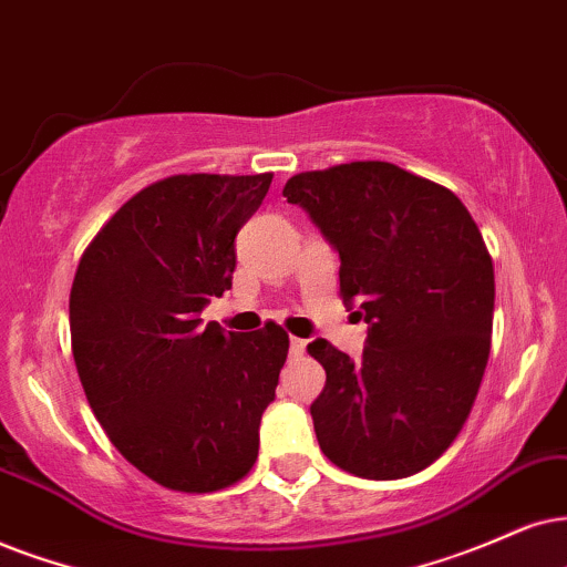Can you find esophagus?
<instances>
[{
  "label": "esophagus",
  "instance_id": "1",
  "mask_svg": "<svg viewBox=\"0 0 567 567\" xmlns=\"http://www.w3.org/2000/svg\"><path fill=\"white\" fill-rule=\"evenodd\" d=\"M290 353L292 355H303L306 353V340H300V337H290Z\"/></svg>",
  "mask_w": 567,
  "mask_h": 567
}]
</instances>
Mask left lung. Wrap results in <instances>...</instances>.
Segmentation results:
<instances>
[{
	"label": "left lung",
	"mask_w": 567,
	"mask_h": 567,
	"mask_svg": "<svg viewBox=\"0 0 567 567\" xmlns=\"http://www.w3.org/2000/svg\"><path fill=\"white\" fill-rule=\"evenodd\" d=\"M340 254V298L369 324L361 361L313 340L327 384L311 415L321 453L374 482L432 465L468 419L492 346L494 267L474 217L440 183L390 162L292 175Z\"/></svg>",
	"instance_id": "8db88e82"
}]
</instances>
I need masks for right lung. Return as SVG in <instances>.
Masks as SVG:
<instances>
[{
	"mask_svg": "<svg viewBox=\"0 0 567 567\" xmlns=\"http://www.w3.org/2000/svg\"><path fill=\"white\" fill-rule=\"evenodd\" d=\"M261 175H172L125 200L83 250L70 340L83 392L127 463L175 492L238 484L259 457L290 337L200 324L233 288L235 235L271 185Z\"/></svg>",
	"mask_w": 567,
	"mask_h": 567,
	"instance_id": "obj_1",
	"label": "right lung"
}]
</instances>
